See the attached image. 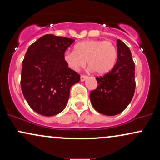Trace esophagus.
<instances>
[{
  "mask_svg": "<svg viewBox=\"0 0 160 160\" xmlns=\"http://www.w3.org/2000/svg\"><path fill=\"white\" fill-rule=\"evenodd\" d=\"M86 78H87V76H86V75H81V76H80V80H81V81H84Z\"/></svg>",
  "mask_w": 160,
  "mask_h": 160,
  "instance_id": "obj_1",
  "label": "esophagus"
}]
</instances>
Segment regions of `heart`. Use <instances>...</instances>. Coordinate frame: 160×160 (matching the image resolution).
Wrapping results in <instances>:
<instances>
[{"label": "heart", "mask_w": 160, "mask_h": 160, "mask_svg": "<svg viewBox=\"0 0 160 160\" xmlns=\"http://www.w3.org/2000/svg\"><path fill=\"white\" fill-rule=\"evenodd\" d=\"M118 58L117 46L110 40H89L74 46V51L64 53V61L69 68L80 71L87 61L90 70L98 74H105L114 68Z\"/></svg>", "instance_id": "obj_1"}]
</instances>
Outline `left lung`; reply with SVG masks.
<instances>
[{
	"label": "left lung",
	"instance_id": "obj_1",
	"mask_svg": "<svg viewBox=\"0 0 160 160\" xmlns=\"http://www.w3.org/2000/svg\"><path fill=\"white\" fill-rule=\"evenodd\" d=\"M118 58L110 72L96 77L98 86L90 92L92 105L96 111L114 116L126 109L133 98L135 89V63L131 51L117 40Z\"/></svg>",
	"mask_w": 160,
	"mask_h": 160
}]
</instances>
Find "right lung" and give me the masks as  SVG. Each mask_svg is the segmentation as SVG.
<instances>
[{"mask_svg": "<svg viewBox=\"0 0 160 160\" xmlns=\"http://www.w3.org/2000/svg\"><path fill=\"white\" fill-rule=\"evenodd\" d=\"M74 40L46 34L28 49L22 62L21 89L31 108L43 116L64 110L70 89L80 75L68 67L64 53Z\"/></svg>", "mask_w": 160, "mask_h": 160, "instance_id": "right-lung-1", "label": "right lung"}]
</instances>
